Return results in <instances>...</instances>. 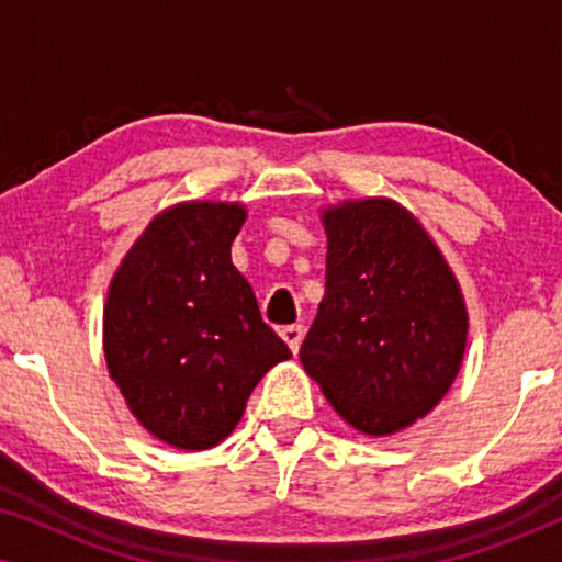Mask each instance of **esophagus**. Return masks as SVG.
Segmentation results:
<instances>
[{"mask_svg":"<svg viewBox=\"0 0 562 562\" xmlns=\"http://www.w3.org/2000/svg\"><path fill=\"white\" fill-rule=\"evenodd\" d=\"M281 337L283 342L289 345L291 352H299V345H302V337H304V327L302 325H289L281 329Z\"/></svg>","mask_w":562,"mask_h":562,"instance_id":"1","label":"esophagus"}]
</instances>
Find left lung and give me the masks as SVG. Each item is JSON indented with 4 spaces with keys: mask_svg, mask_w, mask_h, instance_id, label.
Masks as SVG:
<instances>
[{
    "mask_svg": "<svg viewBox=\"0 0 562 562\" xmlns=\"http://www.w3.org/2000/svg\"><path fill=\"white\" fill-rule=\"evenodd\" d=\"M322 225L325 299L299 358L350 427L394 435L456 381L468 337L463 294L427 229L391 199L329 206Z\"/></svg>",
    "mask_w": 562,
    "mask_h": 562,
    "instance_id": "obj_1",
    "label": "left lung"
}]
</instances>
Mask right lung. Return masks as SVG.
<instances>
[{"mask_svg": "<svg viewBox=\"0 0 562 562\" xmlns=\"http://www.w3.org/2000/svg\"><path fill=\"white\" fill-rule=\"evenodd\" d=\"M245 217L243 204H176L145 227L110 283L106 368L137 422L173 448L220 445L258 381L291 358L229 258Z\"/></svg>", "mask_w": 562, "mask_h": 562, "instance_id": "obj_1", "label": "right lung"}]
</instances>
